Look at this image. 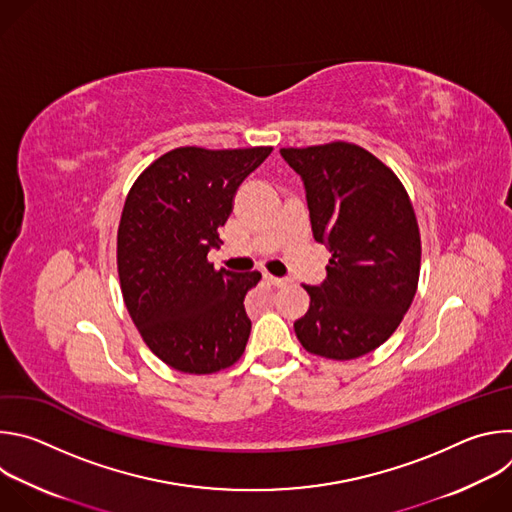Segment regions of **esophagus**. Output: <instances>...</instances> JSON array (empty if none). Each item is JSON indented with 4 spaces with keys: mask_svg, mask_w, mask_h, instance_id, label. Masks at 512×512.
<instances>
[{
    "mask_svg": "<svg viewBox=\"0 0 512 512\" xmlns=\"http://www.w3.org/2000/svg\"><path fill=\"white\" fill-rule=\"evenodd\" d=\"M265 281L271 283L273 287H283L289 283V279H283V277H273V275H265Z\"/></svg>",
    "mask_w": 512,
    "mask_h": 512,
    "instance_id": "34e87169",
    "label": "esophagus"
}]
</instances>
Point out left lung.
Here are the masks:
<instances>
[{"mask_svg":"<svg viewBox=\"0 0 512 512\" xmlns=\"http://www.w3.org/2000/svg\"><path fill=\"white\" fill-rule=\"evenodd\" d=\"M279 152L304 180L314 239L332 253L326 279L304 285L310 310L296 336L332 360L369 354L397 330L417 291L421 239L409 194L391 168L348 141Z\"/></svg>","mask_w":512,"mask_h":512,"instance_id":"obj_1","label":"left lung"}]
</instances>
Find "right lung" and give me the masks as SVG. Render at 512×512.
Listing matches in <instances>:
<instances>
[{
    "mask_svg": "<svg viewBox=\"0 0 512 512\" xmlns=\"http://www.w3.org/2000/svg\"><path fill=\"white\" fill-rule=\"evenodd\" d=\"M273 148H176L133 182L117 231V271L127 312L168 367L210 375L245 352V296L259 271H216L206 255L223 241L241 182Z\"/></svg>",
    "mask_w": 512,
    "mask_h": 512,
    "instance_id": "add662e5",
    "label": "right lung"
}]
</instances>
